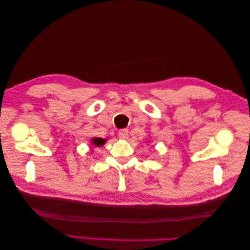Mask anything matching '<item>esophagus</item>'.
Returning a JSON list of instances; mask_svg holds the SVG:
<instances>
[{
  "instance_id": "34e87169",
  "label": "esophagus",
  "mask_w": 250,
  "mask_h": 250,
  "mask_svg": "<svg viewBox=\"0 0 250 250\" xmlns=\"http://www.w3.org/2000/svg\"><path fill=\"white\" fill-rule=\"evenodd\" d=\"M118 136L123 140H126V138L128 137V129H121L120 132H118Z\"/></svg>"
}]
</instances>
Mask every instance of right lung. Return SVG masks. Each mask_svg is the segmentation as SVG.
I'll use <instances>...</instances> for the list:
<instances>
[{"label":"right lung","instance_id":"obj_1","mask_svg":"<svg viewBox=\"0 0 250 250\" xmlns=\"http://www.w3.org/2000/svg\"><path fill=\"white\" fill-rule=\"evenodd\" d=\"M92 143L96 146H102L105 143V140H103V138H94Z\"/></svg>","mask_w":250,"mask_h":250}]
</instances>
